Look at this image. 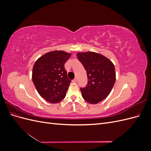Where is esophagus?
Returning a JSON list of instances; mask_svg holds the SVG:
<instances>
[{"instance_id": "34e87169", "label": "esophagus", "mask_w": 151, "mask_h": 151, "mask_svg": "<svg viewBox=\"0 0 151 151\" xmlns=\"http://www.w3.org/2000/svg\"><path fill=\"white\" fill-rule=\"evenodd\" d=\"M77 79L76 78V79H74V80H73L72 81V82H73V83H77Z\"/></svg>"}]
</instances>
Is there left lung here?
Listing matches in <instances>:
<instances>
[{"label":"left lung","instance_id":"obj_1","mask_svg":"<svg viewBox=\"0 0 151 151\" xmlns=\"http://www.w3.org/2000/svg\"><path fill=\"white\" fill-rule=\"evenodd\" d=\"M77 57L87 72L88 84L81 88L86 101L96 104L110 93L115 83V66L108 58L98 53H77Z\"/></svg>","mask_w":151,"mask_h":151}]
</instances>
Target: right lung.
I'll return each mask as SVG.
<instances>
[{"mask_svg":"<svg viewBox=\"0 0 151 151\" xmlns=\"http://www.w3.org/2000/svg\"><path fill=\"white\" fill-rule=\"evenodd\" d=\"M70 53L56 50L40 57L35 63L32 79L38 93L47 101L57 103L65 97L71 81L64 64Z\"/></svg>","mask_w":151,"mask_h":151,"instance_id":"obj_1","label":"right lung"}]
</instances>
